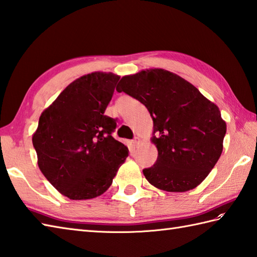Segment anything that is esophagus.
Listing matches in <instances>:
<instances>
[{"label":"esophagus","instance_id":"1","mask_svg":"<svg viewBox=\"0 0 257 257\" xmlns=\"http://www.w3.org/2000/svg\"><path fill=\"white\" fill-rule=\"evenodd\" d=\"M139 144H140V139H139L138 137L134 138V140H133V146H134V147H137Z\"/></svg>","mask_w":257,"mask_h":257}]
</instances>
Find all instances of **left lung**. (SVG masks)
I'll use <instances>...</instances> for the list:
<instances>
[{
  "mask_svg": "<svg viewBox=\"0 0 257 257\" xmlns=\"http://www.w3.org/2000/svg\"><path fill=\"white\" fill-rule=\"evenodd\" d=\"M116 89L145 105L154 120L158 158L143 170L149 183L168 192H184L203 181L219 160L226 133L217 106L165 69L124 76Z\"/></svg>",
  "mask_w": 257,
  "mask_h": 257,
  "instance_id": "obj_1",
  "label": "left lung"
}]
</instances>
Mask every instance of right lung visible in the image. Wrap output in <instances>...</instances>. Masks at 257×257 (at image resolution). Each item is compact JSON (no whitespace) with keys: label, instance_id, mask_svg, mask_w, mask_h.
Masks as SVG:
<instances>
[{"label":"right lung","instance_id":"obj_1","mask_svg":"<svg viewBox=\"0 0 257 257\" xmlns=\"http://www.w3.org/2000/svg\"><path fill=\"white\" fill-rule=\"evenodd\" d=\"M119 76L91 73L68 85L42 112L33 146L42 173L72 200L102 194L129 155L112 137L117 119L105 110Z\"/></svg>","mask_w":257,"mask_h":257}]
</instances>
